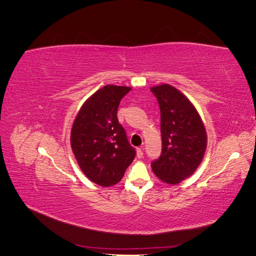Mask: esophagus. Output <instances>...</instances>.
Masks as SVG:
<instances>
[{
	"mask_svg": "<svg viewBox=\"0 0 256 256\" xmlns=\"http://www.w3.org/2000/svg\"><path fill=\"white\" fill-rule=\"evenodd\" d=\"M136 156H138V158L143 157V148H142V147H138V148L136 150Z\"/></svg>",
	"mask_w": 256,
	"mask_h": 256,
	"instance_id": "obj_1",
	"label": "esophagus"
}]
</instances>
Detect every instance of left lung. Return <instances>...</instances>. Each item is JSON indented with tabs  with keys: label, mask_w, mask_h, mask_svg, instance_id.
Returning a JSON list of instances; mask_svg holds the SVG:
<instances>
[{
	"label": "left lung",
	"mask_w": 256,
	"mask_h": 256,
	"mask_svg": "<svg viewBox=\"0 0 256 256\" xmlns=\"http://www.w3.org/2000/svg\"><path fill=\"white\" fill-rule=\"evenodd\" d=\"M150 90L160 108L162 138L160 157L150 166L162 182L180 184L194 173L203 160L206 130L194 106L172 85L161 84Z\"/></svg>",
	"instance_id": "left-lung-1"
}]
</instances>
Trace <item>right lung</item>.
I'll list each match as a JSON object with an SVG mask.
<instances>
[{"label":"right lung","instance_id":"right-lung-1","mask_svg":"<svg viewBox=\"0 0 256 256\" xmlns=\"http://www.w3.org/2000/svg\"><path fill=\"white\" fill-rule=\"evenodd\" d=\"M128 86L106 85L84 102L74 122L72 148L82 172L102 187L118 184L136 157L118 109Z\"/></svg>","mask_w":256,"mask_h":256}]
</instances>
